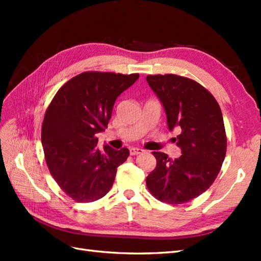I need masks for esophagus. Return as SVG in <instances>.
<instances>
[{"mask_svg":"<svg viewBox=\"0 0 261 261\" xmlns=\"http://www.w3.org/2000/svg\"><path fill=\"white\" fill-rule=\"evenodd\" d=\"M143 152V149H140V148H130V154L131 156H137V154H140Z\"/></svg>","mask_w":261,"mask_h":261,"instance_id":"esophagus-1","label":"esophagus"}]
</instances>
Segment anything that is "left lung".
<instances>
[{
	"mask_svg": "<svg viewBox=\"0 0 261 261\" xmlns=\"http://www.w3.org/2000/svg\"><path fill=\"white\" fill-rule=\"evenodd\" d=\"M147 82L162 102L181 156L170 159L153 151L157 165L148 175V190L167 204H181L208 190L219 175L226 152L221 109L214 96L197 82L174 74L149 75Z\"/></svg>",
	"mask_w": 261,
	"mask_h": 261,
	"instance_id": "1",
	"label": "left lung"
}]
</instances>
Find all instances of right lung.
I'll use <instances>...</instances> for the list:
<instances>
[{
    "label": "right lung",
    "instance_id": "obj_1",
    "mask_svg": "<svg viewBox=\"0 0 261 261\" xmlns=\"http://www.w3.org/2000/svg\"><path fill=\"white\" fill-rule=\"evenodd\" d=\"M139 74L85 71L59 88L46 111L41 142L46 163L59 187L79 203L102 198L113 185L116 168L129 150L104 145L96 134L108 127L115 99Z\"/></svg>",
    "mask_w": 261,
    "mask_h": 261
}]
</instances>
